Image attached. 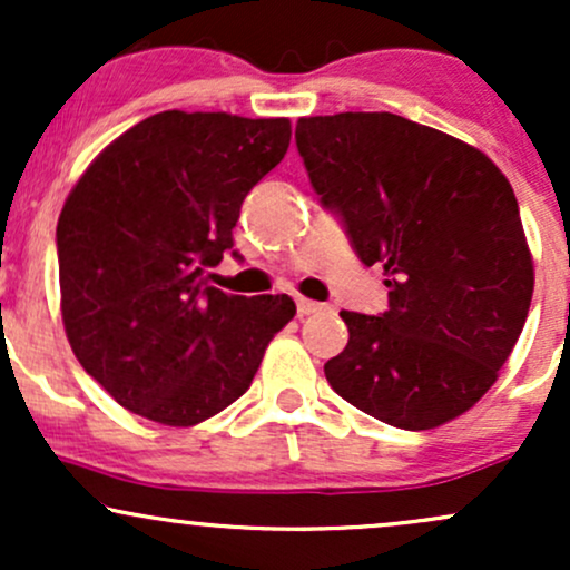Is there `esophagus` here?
<instances>
[{
  "label": "esophagus",
  "instance_id": "obj_1",
  "mask_svg": "<svg viewBox=\"0 0 570 570\" xmlns=\"http://www.w3.org/2000/svg\"><path fill=\"white\" fill-rule=\"evenodd\" d=\"M324 305L322 303H313V299L297 297V313L299 316H313V313H322Z\"/></svg>",
  "mask_w": 570,
  "mask_h": 570
}]
</instances>
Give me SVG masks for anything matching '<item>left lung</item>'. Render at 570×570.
<instances>
[{"label": "left lung", "instance_id": "left-lung-1", "mask_svg": "<svg viewBox=\"0 0 570 570\" xmlns=\"http://www.w3.org/2000/svg\"><path fill=\"white\" fill-rule=\"evenodd\" d=\"M307 179L389 311H343L348 345L324 364L345 402L404 431L442 426L499 377L533 297L520 206L480 149L391 112L299 117Z\"/></svg>", "mask_w": 570, "mask_h": 570}]
</instances>
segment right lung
I'll list each match as a JSON object with an SVG mask.
<instances>
[{"mask_svg":"<svg viewBox=\"0 0 570 570\" xmlns=\"http://www.w3.org/2000/svg\"><path fill=\"white\" fill-rule=\"evenodd\" d=\"M289 139L286 117L171 109L109 144L71 189L56 227L63 326L117 404L195 426L248 391L297 307L227 294L203 273L233 252L240 203Z\"/></svg>","mask_w":570,"mask_h":570,"instance_id":"add662e5","label":"right lung"}]
</instances>
